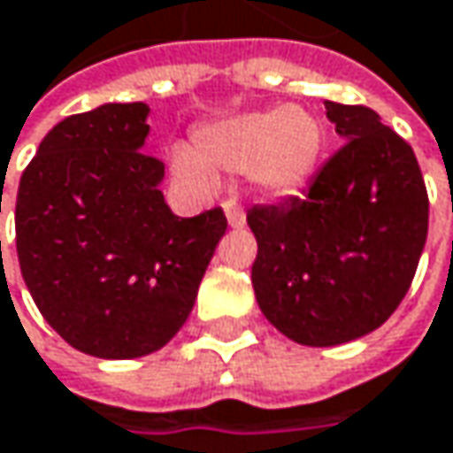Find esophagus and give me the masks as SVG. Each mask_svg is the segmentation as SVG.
I'll return each instance as SVG.
<instances>
[{"mask_svg": "<svg viewBox=\"0 0 453 453\" xmlns=\"http://www.w3.org/2000/svg\"><path fill=\"white\" fill-rule=\"evenodd\" d=\"M224 211H226V221H229V226H242L245 224V211H242V205L237 203V198H229L224 200Z\"/></svg>", "mask_w": 453, "mask_h": 453, "instance_id": "34e87169", "label": "esophagus"}]
</instances>
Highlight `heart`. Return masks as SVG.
<instances>
[{"mask_svg":"<svg viewBox=\"0 0 453 453\" xmlns=\"http://www.w3.org/2000/svg\"><path fill=\"white\" fill-rule=\"evenodd\" d=\"M323 142V125L300 106L245 111L196 133L203 164L224 172L250 169L255 188L265 196H289L308 185L320 164ZM174 169L185 180L208 182V172L188 153L174 156Z\"/></svg>","mask_w":453,"mask_h":453,"instance_id":"heart-1","label":"heart"}]
</instances>
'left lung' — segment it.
I'll list each match as a JSON object with an SVG mask.
<instances>
[{"mask_svg":"<svg viewBox=\"0 0 453 453\" xmlns=\"http://www.w3.org/2000/svg\"><path fill=\"white\" fill-rule=\"evenodd\" d=\"M344 145L305 198L253 205L255 300L292 342L336 347L383 326L404 300L427 237L412 145L368 106L326 101Z\"/></svg>","mask_w":453,"mask_h":453,"instance_id":"obj_1","label":"left lung"}]
</instances>
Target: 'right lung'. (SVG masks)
<instances>
[{"label": "right lung", "instance_id": "add662e5", "mask_svg": "<svg viewBox=\"0 0 453 453\" xmlns=\"http://www.w3.org/2000/svg\"><path fill=\"white\" fill-rule=\"evenodd\" d=\"M145 104H104L54 125L15 203L18 260L35 308L75 349L130 360L188 320L219 240L221 208L180 219L142 153Z\"/></svg>", "mask_w": 453, "mask_h": 453}]
</instances>
